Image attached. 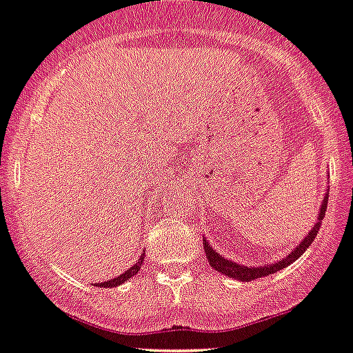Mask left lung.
Instances as JSON below:
<instances>
[{"instance_id":"left-lung-1","label":"left lung","mask_w":353,"mask_h":353,"mask_svg":"<svg viewBox=\"0 0 353 353\" xmlns=\"http://www.w3.org/2000/svg\"><path fill=\"white\" fill-rule=\"evenodd\" d=\"M326 205H327V190L326 194H324L323 202H321L319 205V214H317V219L312 225V228H310V232L300 240L299 245H295L294 250H292L290 254H287L283 259L274 261V263L266 264V266H245V264H239L232 259H226V257H223L221 254L216 252V250L209 245V242L204 236V252H205V257H208V263L211 264L212 270H216L218 273L240 281H252V280H257V278H263V276H268V274L276 273V271L283 270V268L290 266L292 263H295V261L299 259L307 249H309V245L312 243V240L316 239L317 232H319L321 219H323L324 214H326Z\"/></svg>"}]
</instances>
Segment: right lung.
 I'll return each mask as SVG.
<instances>
[{
    "instance_id": "1",
    "label": "right lung",
    "mask_w": 353,
    "mask_h": 353,
    "mask_svg": "<svg viewBox=\"0 0 353 353\" xmlns=\"http://www.w3.org/2000/svg\"><path fill=\"white\" fill-rule=\"evenodd\" d=\"M142 261H144V252L141 254V257H139L137 263H135L134 266L130 268V270L125 271L123 274H120V276L113 278V280L103 281V283H94V287H97V288H114V287H118V285L125 283V281L130 280L132 276H135V274H137L139 271H141V264H142Z\"/></svg>"
}]
</instances>
